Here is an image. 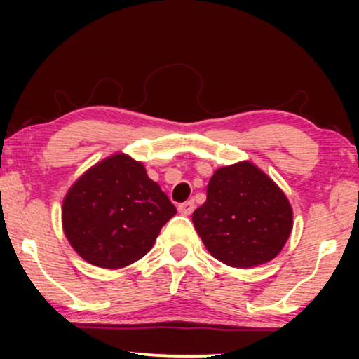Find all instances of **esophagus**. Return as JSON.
I'll return each instance as SVG.
<instances>
[{"label":"esophagus","mask_w":359,"mask_h":359,"mask_svg":"<svg viewBox=\"0 0 359 359\" xmlns=\"http://www.w3.org/2000/svg\"><path fill=\"white\" fill-rule=\"evenodd\" d=\"M194 208H196L194 201H185V203L179 204V212L184 214V216H189V214H192Z\"/></svg>","instance_id":"1"}]
</instances>
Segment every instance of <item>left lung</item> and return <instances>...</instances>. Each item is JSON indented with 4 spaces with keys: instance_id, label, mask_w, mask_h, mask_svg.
Returning a JSON list of instances; mask_svg holds the SVG:
<instances>
[{
    "instance_id": "obj_1",
    "label": "left lung",
    "mask_w": 359,
    "mask_h": 359,
    "mask_svg": "<svg viewBox=\"0 0 359 359\" xmlns=\"http://www.w3.org/2000/svg\"><path fill=\"white\" fill-rule=\"evenodd\" d=\"M192 222L209 253L236 269H251L280 253L292 233V208L269 175L250 162L221 167Z\"/></svg>"
}]
</instances>
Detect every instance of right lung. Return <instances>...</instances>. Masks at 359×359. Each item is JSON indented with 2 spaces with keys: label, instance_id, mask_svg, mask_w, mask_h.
Segmentation results:
<instances>
[{
  "label": "right lung",
  "instance_id": "right-lung-1",
  "mask_svg": "<svg viewBox=\"0 0 359 359\" xmlns=\"http://www.w3.org/2000/svg\"><path fill=\"white\" fill-rule=\"evenodd\" d=\"M175 214V205L148 179L145 167L116 154L90 167L69 189L62 226L79 257L114 270L145 257Z\"/></svg>",
  "mask_w": 359,
  "mask_h": 359
}]
</instances>
